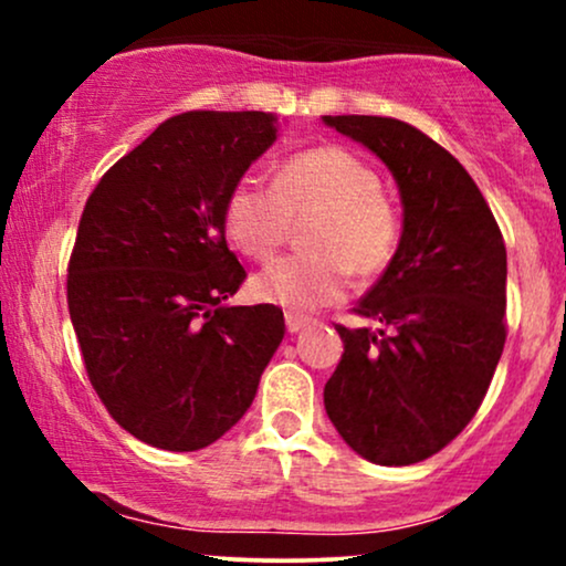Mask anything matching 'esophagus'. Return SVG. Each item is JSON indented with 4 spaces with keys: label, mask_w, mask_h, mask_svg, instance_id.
<instances>
[{
    "label": "esophagus",
    "mask_w": 566,
    "mask_h": 566,
    "mask_svg": "<svg viewBox=\"0 0 566 566\" xmlns=\"http://www.w3.org/2000/svg\"><path fill=\"white\" fill-rule=\"evenodd\" d=\"M284 322H287V329L290 333H301L303 327H308L311 322V316H305V314H301V311H287V314H284Z\"/></svg>",
    "instance_id": "34e87169"
}]
</instances>
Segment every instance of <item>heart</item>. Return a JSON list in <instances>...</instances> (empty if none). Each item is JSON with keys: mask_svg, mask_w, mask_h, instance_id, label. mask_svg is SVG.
Listing matches in <instances>:
<instances>
[{"mask_svg": "<svg viewBox=\"0 0 566 566\" xmlns=\"http://www.w3.org/2000/svg\"><path fill=\"white\" fill-rule=\"evenodd\" d=\"M308 252L279 258L252 279L263 303L308 311L346 295L350 271L380 276L394 263L401 220L382 193L380 175L343 146H314L276 167L274 184L242 178L223 207L226 233L252 261H269L290 239L295 220Z\"/></svg>", "mask_w": 566, "mask_h": 566, "instance_id": "b5f03b06", "label": "heart"}]
</instances>
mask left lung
I'll return each instance as SVG.
<instances>
[{"mask_svg": "<svg viewBox=\"0 0 566 566\" xmlns=\"http://www.w3.org/2000/svg\"><path fill=\"white\" fill-rule=\"evenodd\" d=\"M386 161L405 231L394 263L354 308L324 407L369 463L412 465L471 423L505 346V242L465 167L391 116H324Z\"/></svg>", "mask_w": 566, "mask_h": 566, "instance_id": "1", "label": "left lung"}]
</instances>
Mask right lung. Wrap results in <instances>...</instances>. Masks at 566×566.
<instances>
[{"label": "right lung", "instance_id": "right-lung-1", "mask_svg": "<svg viewBox=\"0 0 566 566\" xmlns=\"http://www.w3.org/2000/svg\"><path fill=\"white\" fill-rule=\"evenodd\" d=\"M265 112L170 116L101 178L69 258V314L108 415L193 452L247 412L284 337L271 303L226 305L247 279L223 207L271 143Z\"/></svg>", "mask_w": 566, "mask_h": 566}]
</instances>
